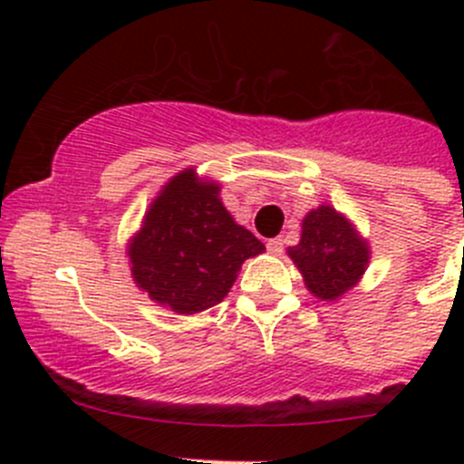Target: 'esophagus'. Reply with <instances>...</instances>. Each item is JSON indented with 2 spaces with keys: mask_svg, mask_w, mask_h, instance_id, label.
<instances>
[{
  "mask_svg": "<svg viewBox=\"0 0 464 464\" xmlns=\"http://www.w3.org/2000/svg\"><path fill=\"white\" fill-rule=\"evenodd\" d=\"M266 249L274 256L283 254V237H271V240H266Z\"/></svg>",
  "mask_w": 464,
  "mask_h": 464,
  "instance_id": "34e87169",
  "label": "esophagus"
}]
</instances>
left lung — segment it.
Here are the masks:
<instances>
[{
	"mask_svg": "<svg viewBox=\"0 0 464 464\" xmlns=\"http://www.w3.org/2000/svg\"><path fill=\"white\" fill-rule=\"evenodd\" d=\"M307 289L323 301L348 292L368 265V246L353 224L332 206H321L303 219L301 242L289 249Z\"/></svg>",
	"mask_w": 464,
	"mask_h": 464,
	"instance_id": "left-lung-1",
	"label": "left lung"
}]
</instances>
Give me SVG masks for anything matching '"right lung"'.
Instances as JSON below:
<instances>
[{
  "label": "right lung",
  "instance_id": "obj_1",
  "mask_svg": "<svg viewBox=\"0 0 464 464\" xmlns=\"http://www.w3.org/2000/svg\"><path fill=\"white\" fill-rule=\"evenodd\" d=\"M219 186L184 170L161 190L130 245L137 285L159 305L195 314L228 294L240 265L265 245L233 222Z\"/></svg>",
  "mask_w": 464,
  "mask_h": 464
}]
</instances>
